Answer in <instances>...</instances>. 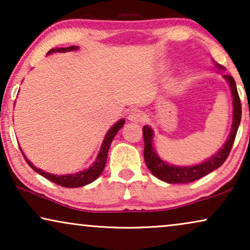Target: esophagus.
I'll return each mask as SVG.
<instances>
[{
	"label": "esophagus",
	"instance_id": "1",
	"mask_svg": "<svg viewBox=\"0 0 250 250\" xmlns=\"http://www.w3.org/2000/svg\"><path fill=\"white\" fill-rule=\"evenodd\" d=\"M128 119L131 122H134V123H142L143 121H145V115L140 111H134L128 116Z\"/></svg>",
	"mask_w": 250,
	"mask_h": 250
}]
</instances>
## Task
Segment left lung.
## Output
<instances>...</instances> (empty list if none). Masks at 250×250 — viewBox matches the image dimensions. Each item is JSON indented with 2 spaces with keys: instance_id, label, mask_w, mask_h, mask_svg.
Wrapping results in <instances>:
<instances>
[{
  "instance_id": "1",
  "label": "left lung",
  "mask_w": 250,
  "mask_h": 250,
  "mask_svg": "<svg viewBox=\"0 0 250 250\" xmlns=\"http://www.w3.org/2000/svg\"><path fill=\"white\" fill-rule=\"evenodd\" d=\"M218 68H222V66L217 64ZM224 78L229 82L231 87L232 97H233V122H232L231 133L229 135V139L225 142L223 148L218 151L216 155L211 157L206 162L199 164V165L189 166V167H179L168 165L165 162H163L158 156L156 155L155 150L152 148V138L153 132L149 126H145L143 127V139H145V162L148 166L153 175L157 179L164 181L167 183H190L193 181L199 180L201 177L207 175L210 172H213L216 168H218L222 164H223L227 158L230 155V151L233 146L235 135H237L238 127L240 125L241 121V102L240 98H239L237 85L233 77L231 75H224Z\"/></svg>"
}]
</instances>
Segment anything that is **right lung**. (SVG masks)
Returning a JSON list of instances; mask_svg holds the SVG:
<instances>
[{
    "label": "right lung",
    "instance_id": "obj_1",
    "mask_svg": "<svg viewBox=\"0 0 250 250\" xmlns=\"http://www.w3.org/2000/svg\"><path fill=\"white\" fill-rule=\"evenodd\" d=\"M76 49H77V46H75V45H71L68 47H58V49L50 50L47 53L67 52V51H73ZM124 124H125L124 119H121V121H118L110 129H109V132L107 133V135H105V138L104 140V143H102L100 151H99L97 159H95V163L91 167H88L86 170H83V172H80L76 174H68V175H59V176L53 175V174L46 173L42 169L36 168V167L26 158V156L23 155L22 151H21V153H22L23 158L26 159L27 164H28V165L32 167V168L35 170L36 173H39L40 175L44 176L47 180L52 181L53 183L58 184V186L64 187V188H80V187L86 186V184L93 182L94 180H97L98 177L100 176V174L102 173V170H104V166H105V162H107L108 150H109V148H110L112 139L115 138V135L117 134L118 131L123 127V125Z\"/></svg>",
    "mask_w": 250,
    "mask_h": 250
}]
</instances>
